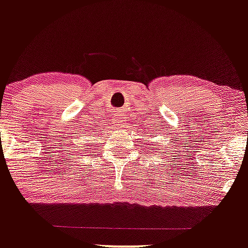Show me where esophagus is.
Returning a JSON list of instances; mask_svg holds the SVG:
<instances>
[{"label":"esophagus","instance_id":"1","mask_svg":"<svg viewBox=\"0 0 248 248\" xmlns=\"http://www.w3.org/2000/svg\"><path fill=\"white\" fill-rule=\"evenodd\" d=\"M126 122H127V119H126V115H124V114H121V113H120V114H118L115 116V124L119 128L124 127Z\"/></svg>","mask_w":248,"mask_h":248}]
</instances>
